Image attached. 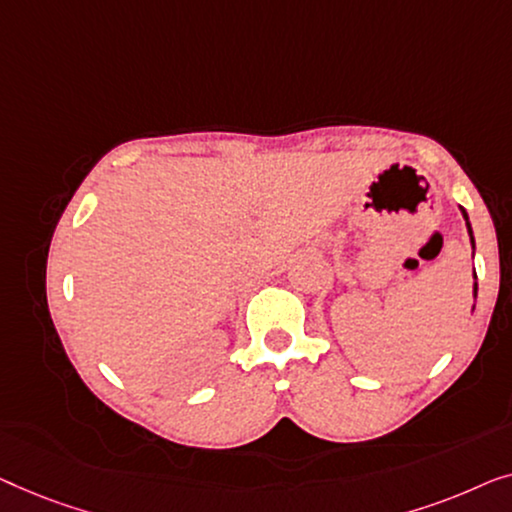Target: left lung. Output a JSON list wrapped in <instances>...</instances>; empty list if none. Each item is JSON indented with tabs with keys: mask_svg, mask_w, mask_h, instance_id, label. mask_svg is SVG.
<instances>
[{
	"mask_svg": "<svg viewBox=\"0 0 512 512\" xmlns=\"http://www.w3.org/2000/svg\"><path fill=\"white\" fill-rule=\"evenodd\" d=\"M462 208V206H459ZM462 215H464V220H466V229H469V236H471V248H473V253H475V239H473V227H471V220H469V213L464 211L462 208ZM473 278H475V271H473ZM478 297V283H473V299ZM473 308H475V304H473Z\"/></svg>",
	"mask_w": 512,
	"mask_h": 512,
	"instance_id": "left-lung-1",
	"label": "left lung"
}]
</instances>
